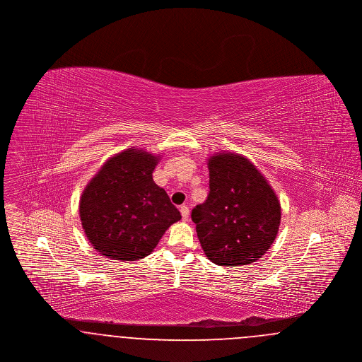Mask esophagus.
<instances>
[{"mask_svg": "<svg viewBox=\"0 0 362 362\" xmlns=\"http://www.w3.org/2000/svg\"><path fill=\"white\" fill-rule=\"evenodd\" d=\"M180 214H182V220H183V221H187L189 216V207L186 206V205L180 206Z\"/></svg>", "mask_w": 362, "mask_h": 362, "instance_id": "1", "label": "esophagus"}]
</instances>
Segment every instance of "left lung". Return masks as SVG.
<instances>
[{
	"instance_id": "1",
	"label": "left lung",
	"mask_w": 362,
	"mask_h": 362,
	"mask_svg": "<svg viewBox=\"0 0 362 362\" xmlns=\"http://www.w3.org/2000/svg\"><path fill=\"white\" fill-rule=\"evenodd\" d=\"M209 195L191 218L207 258L220 266L258 260L276 240L281 205L274 189L245 157H209Z\"/></svg>"
}]
</instances>
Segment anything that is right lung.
Wrapping results in <instances>:
<instances>
[{
    "label": "right lung",
    "instance_id": "1",
    "mask_svg": "<svg viewBox=\"0 0 362 362\" xmlns=\"http://www.w3.org/2000/svg\"><path fill=\"white\" fill-rule=\"evenodd\" d=\"M158 158L129 148L107 160L83 191V229L104 257L122 262L145 258L182 218L167 192L153 182Z\"/></svg>",
    "mask_w": 362,
    "mask_h": 362
}]
</instances>
